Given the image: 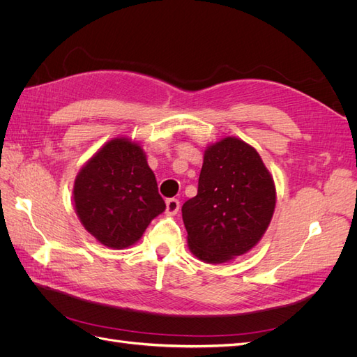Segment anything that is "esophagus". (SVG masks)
<instances>
[{"label":"esophagus","mask_w":357,"mask_h":357,"mask_svg":"<svg viewBox=\"0 0 357 357\" xmlns=\"http://www.w3.org/2000/svg\"><path fill=\"white\" fill-rule=\"evenodd\" d=\"M178 208H180V202H178V199H176V198H169V199H167V214H168V215H174V214H177Z\"/></svg>","instance_id":"esophagus-1"}]
</instances>
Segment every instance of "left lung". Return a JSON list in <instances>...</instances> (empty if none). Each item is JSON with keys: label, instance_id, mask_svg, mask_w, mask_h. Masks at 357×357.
<instances>
[{"label": "left lung", "instance_id": "obj_1", "mask_svg": "<svg viewBox=\"0 0 357 357\" xmlns=\"http://www.w3.org/2000/svg\"><path fill=\"white\" fill-rule=\"evenodd\" d=\"M275 198L273 176L255 147L235 137L210 144L197 197L181 207L190 252L223 264L252 250L273 219Z\"/></svg>", "mask_w": 357, "mask_h": 357}]
</instances>
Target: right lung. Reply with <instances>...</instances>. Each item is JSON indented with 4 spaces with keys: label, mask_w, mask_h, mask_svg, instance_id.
<instances>
[{
    "label": "right lung",
    "mask_w": 357,
    "mask_h": 357,
    "mask_svg": "<svg viewBox=\"0 0 357 357\" xmlns=\"http://www.w3.org/2000/svg\"><path fill=\"white\" fill-rule=\"evenodd\" d=\"M73 199L84 229L110 248L135 244L165 210L144 150L126 137L107 142L82 167Z\"/></svg>",
    "instance_id": "right-lung-1"
}]
</instances>
